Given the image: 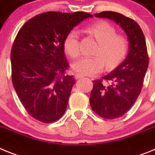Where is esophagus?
<instances>
[{
	"label": "esophagus",
	"mask_w": 155,
	"mask_h": 155,
	"mask_svg": "<svg viewBox=\"0 0 155 155\" xmlns=\"http://www.w3.org/2000/svg\"><path fill=\"white\" fill-rule=\"evenodd\" d=\"M82 77H83V75L81 74H75V78L76 79H79L81 78H82Z\"/></svg>",
	"instance_id": "obj_1"
}]
</instances>
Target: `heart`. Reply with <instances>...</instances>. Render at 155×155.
Here are the masks:
<instances>
[{
    "label": "heart",
    "mask_w": 155,
    "mask_h": 155,
    "mask_svg": "<svg viewBox=\"0 0 155 155\" xmlns=\"http://www.w3.org/2000/svg\"><path fill=\"white\" fill-rule=\"evenodd\" d=\"M87 31L96 39L98 46L94 51L95 56L83 57L73 64L74 71L82 74H95L107 68L118 65L127 55L128 40L124 35L116 34V28L105 21L91 24L86 28ZM64 49L72 59L80 55L79 32L73 29L70 31L64 39Z\"/></svg>",
    "instance_id": "heart-1"
}]
</instances>
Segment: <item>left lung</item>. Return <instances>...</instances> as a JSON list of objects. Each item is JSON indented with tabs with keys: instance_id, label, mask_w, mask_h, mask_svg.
I'll return each instance as SVG.
<instances>
[{
	"instance_id": "left-lung-1",
	"label": "left lung",
	"mask_w": 155,
	"mask_h": 155,
	"mask_svg": "<svg viewBox=\"0 0 155 155\" xmlns=\"http://www.w3.org/2000/svg\"><path fill=\"white\" fill-rule=\"evenodd\" d=\"M95 17L107 18L119 24L129 39L125 61L102 79L93 81L89 101L91 109L102 118L113 120L127 113L137 99L149 64L144 35L136 21L114 12H102Z\"/></svg>"
}]
</instances>
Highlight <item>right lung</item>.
Masks as SVG:
<instances>
[{"instance_id": "right-lung-1", "label": "right lung", "mask_w": 155, "mask_h": 155, "mask_svg": "<svg viewBox=\"0 0 155 155\" xmlns=\"http://www.w3.org/2000/svg\"><path fill=\"white\" fill-rule=\"evenodd\" d=\"M86 12H48L31 18L18 32L11 51L12 79L21 104L35 120L50 124L65 113L73 75L66 74L64 39Z\"/></svg>"}]
</instances>
